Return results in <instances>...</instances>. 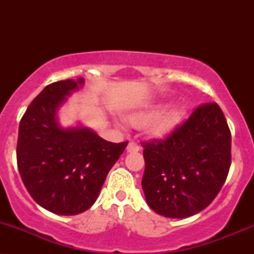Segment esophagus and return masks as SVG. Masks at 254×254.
I'll list each match as a JSON object with an SVG mask.
<instances>
[{
  "instance_id": "34e87169",
  "label": "esophagus",
  "mask_w": 254,
  "mask_h": 254,
  "mask_svg": "<svg viewBox=\"0 0 254 254\" xmlns=\"http://www.w3.org/2000/svg\"><path fill=\"white\" fill-rule=\"evenodd\" d=\"M127 153H136V151L139 150V145L135 143V142H129V144H127Z\"/></svg>"
}]
</instances>
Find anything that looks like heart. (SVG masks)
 I'll return each mask as SVG.
<instances>
[{
	"label": "heart",
	"instance_id": "b5f03b06",
	"mask_svg": "<svg viewBox=\"0 0 254 254\" xmlns=\"http://www.w3.org/2000/svg\"><path fill=\"white\" fill-rule=\"evenodd\" d=\"M183 116L180 107H171L165 103H159L147 107L144 110L136 111L127 116V121L135 127H144L154 137H164L176 127Z\"/></svg>",
	"mask_w": 254,
	"mask_h": 254
}]
</instances>
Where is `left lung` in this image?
<instances>
[{
    "label": "left lung",
    "mask_w": 254,
    "mask_h": 254,
    "mask_svg": "<svg viewBox=\"0 0 254 254\" xmlns=\"http://www.w3.org/2000/svg\"><path fill=\"white\" fill-rule=\"evenodd\" d=\"M232 136L217 104L197 107L167 138L143 144L145 200L156 214L190 217L210 204L228 176Z\"/></svg>",
    "instance_id": "8db88e82"
}]
</instances>
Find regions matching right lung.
I'll use <instances>...</instances> for the list:
<instances>
[{"mask_svg": "<svg viewBox=\"0 0 254 254\" xmlns=\"http://www.w3.org/2000/svg\"><path fill=\"white\" fill-rule=\"evenodd\" d=\"M83 83L80 77L46 86L19 125L16 159L24 185L40 206L65 216L94 204L107 173L127 145L105 141L80 123L60 124L58 111Z\"/></svg>", "mask_w": 254, "mask_h": 254, "instance_id": "obj_1", "label": "right lung"}]
</instances>
